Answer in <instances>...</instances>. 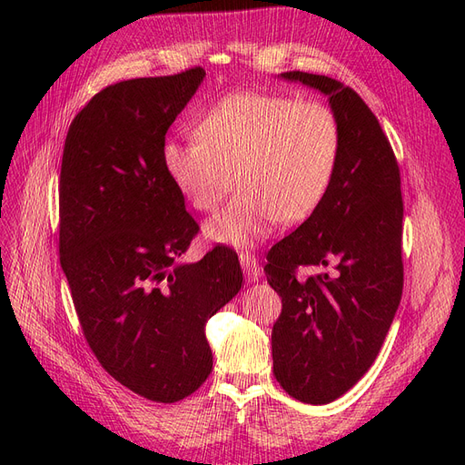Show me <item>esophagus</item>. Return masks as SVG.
Returning a JSON list of instances; mask_svg holds the SVG:
<instances>
[{
  "mask_svg": "<svg viewBox=\"0 0 465 465\" xmlns=\"http://www.w3.org/2000/svg\"><path fill=\"white\" fill-rule=\"evenodd\" d=\"M241 265L244 270V277L248 281H258L262 277V265L258 262V258L252 254V252H241Z\"/></svg>",
  "mask_w": 465,
  "mask_h": 465,
  "instance_id": "esophagus-1",
  "label": "esophagus"
}]
</instances>
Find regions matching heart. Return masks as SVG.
<instances>
[{
    "instance_id": "obj_1",
    "label": "heart",
    "mask_w": 465,
    "mask_h": 465,
    "mask_svg": "<svg viewBox=\"0 0 465 465\" xmlns=\"http://www.w3.org/2000/svg\"><path fill=\"white\" fill-rule=\"evenodd\" d=\"M341 153V125L314 98L234 93L195 122V137L168 139L163 164L176 190L211 211L236 180L241 190L205 224L215 242L250 246L279 221L301 223L326 198Z\"/></svg>"
}]
</instances>
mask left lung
Returning <instances> with one entry per match:
<instances>
[{
  "instance_id": "1",
  "label": "left lung",
  "mask_w": 465,
  "mask_h": 465,
  "mask_svg": "<svg viewBox=\"0 0 465 465\" xmlns=\"http://www.w3.org/2000/svg\"><path fill=\"white\" fill-rule=\"evenodd\" d=\"M328 94L341 153L326 198L267 252L263 272L283 302L273 323L277 382L294 400L330 403L371 369L401 301V178L372 110L343 83L281 74ZM301 266L317 273L298 275Z\"/></svg>"
}]
</instances>
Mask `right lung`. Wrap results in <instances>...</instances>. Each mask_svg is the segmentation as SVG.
Listing matches in <instances>:
<instances>
[{
  "instance_id": "obj_1",
  "label": "right lung",
  "mask_w": 465,
  "mask_h": 465,
  "mask_svg": "<svg viewBox=\"0 0 465 465\" xmlns=\"http://www.w3.org/2000/svg\"><path fill=\"white\" fill-rule=\"evenodd\" d=\"M203 77L192 67L108 85L74 118L62 157L60 263L83 335L112 378L157 403L205 382V322L242 287L229 246L178 262L200 227L163 147Z\"/></svg>"
}]
</instances>
